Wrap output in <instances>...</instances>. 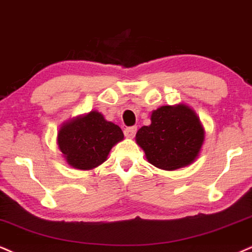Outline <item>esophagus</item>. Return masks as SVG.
<instances>
[{"mask_svg": "<svg viewBox=\"0 0 252 252\" xmlns=\"http://www.w3.org/2000/svg\"><path fill=\"white\" fill-rule=\"evenodd\" d=\"M135 133H136V127L135 126L126 127L125 131H124V134H125V136H127V138H134Z\"/></svg>", "mask_w": 252, "mask_h": 252, "instance_id": "1", "label": "esophagus"}]
</instances>
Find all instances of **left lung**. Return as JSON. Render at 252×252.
Segmentation results:
<instances>
[{
  "mask_svg": "<svg viewBox=\"0 0 252 252\" xmlns=\"http://www.w3.org/2000/svg\"><path fill=\"white\" fill-rule=\"evenodd\" d=\"M152 124L136 133V144L158 168L174 170L197 157L204 131L195 112L186 105L162 106L152 113Z\"/></svg>",
  "mask_w": 252,
  "mask_h": 252,
  "instance_id": "8db88e82",
  "label": "left lung"
}]
</instances>
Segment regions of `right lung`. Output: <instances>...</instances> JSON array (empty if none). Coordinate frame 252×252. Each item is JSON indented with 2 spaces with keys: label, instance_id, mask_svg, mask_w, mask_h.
I'll return each instance as SVG.
<instances>
[{
  "label": "right lung",
  "instance_id": "add662e5",
  "mask_svg": "<svg viewBox=\"0 0 252 252\" xmlns=\"http://www.w3.org/2000/svg\"><path fill=\"white\" fill-rule=\"evenodd\" d=\"M123 139L119 126L105 120L98 112H91L62 127L58 146L71 166L91 169L104 162L111 148Z\"/></svg>",
  "mask_w": 252,
  "mask_h": 252
}]
</instances>
